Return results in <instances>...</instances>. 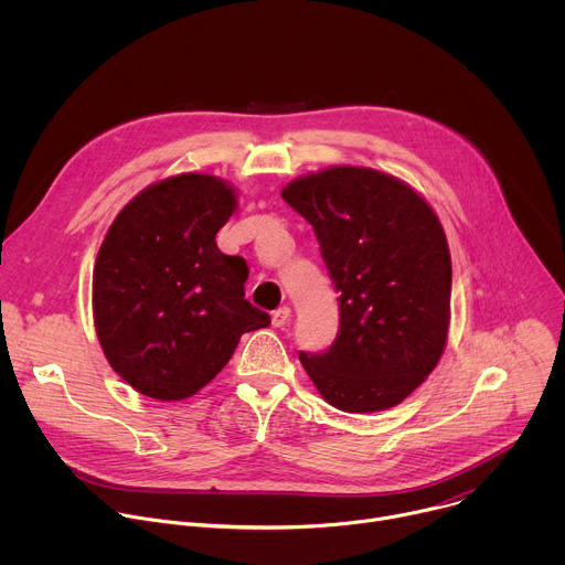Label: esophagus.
Here are the masks:
<instances>
[{"instance_id": "34e87169", "label": "esophagus", "mask_w": 565, "mask_h": 565, "mask_svg": "<svg viewBox=\"0 0 565 565\" xmlns=\"http://www.w3.org/2000/svg\"><path fill=\"white\" fill-rule=\"evenodd\" d=\"M290 321V308L288 306H279L277 310H273V327H286Z\"/></svg>"}]
</instances>
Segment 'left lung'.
Masks as SVG:
<instances>
[{"mask_svg":"<svg viewBox=\"0 0 565 565\" xmlns=\"http://www.w3.org/2000/svg\"><path fill=\"white\" fill-rule=\"evenodd\" d=\"M315 230L340 292V331L299 353L317 391L349 414L395 407L436 369L449 329L451 259L436 212L369 168H331L284 188Z\"/></svg>","mask_w":565,"mask_h":565,"instance_id":"obj_1","label":"left lung"}]
</instances>
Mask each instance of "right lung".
<instances>
[{
  "instance_id": "1",
  "label": "right lung",
  "mask_w": 565,
  "mask_h": 565,
  "mask_svg": "<svg viewBox=\"0 0 565 565\" xmlns=\"http://www.w3.org/2000/svg\"><path fill=\"white\" fill-rule=\"evenodd\" d=\"M234 190L179 174L142 190L111 223L94 268V321L114 371L142 395L183 399L270 327L246 299L248 264L216 248Z\"/></svg>"
}]
</instances>
